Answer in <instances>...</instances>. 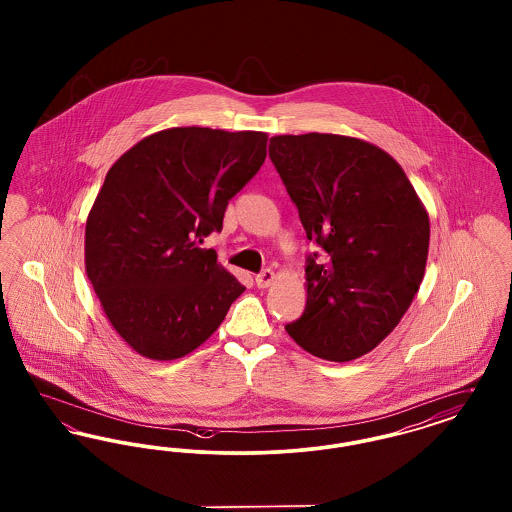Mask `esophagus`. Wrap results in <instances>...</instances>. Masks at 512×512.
<instances>
[{
  "instance_id": "obj_1",
  "label": "esophagus",
  "mask_w": 512,
  "mask_h": 512,
  "mask_svg": "<svg viewBox=\"0 0 512 512\" xmlns=\"http://www.w3.org/2000/svg\"><path fill=\"white\" fill-rule=\"evenodd\" d=\"M274 280H276V274L267 268V270H263L261 274H257L255 276V284H257V288H268V286H272L274 284Z\"/></svg>"
}]
</instances>
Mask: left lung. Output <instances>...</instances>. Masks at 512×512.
<instances>
[{
  "label": "left lung",
  "instance_id": "left-lung-1",
  "mask_svg": "<svg viewBox=\"0 0 512 512\" xmlns=\"http://www.w3.org/2000/svg\"><path fill=\"white\" fill-rule=\"evenodd\" d=\"M270 161L307 238V305L286 324L311 355L345 363L372 351L407 313L430 245V219L401 165L374 144L340 134L274 136Z\"/></svg>",
  "mask_w": 512,
  "mask_h": 512
}]
</instances>
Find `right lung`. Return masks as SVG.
I'll use <instances>...</instances> for the list:
<instances>
[{
	"instance_id": "add662e5",
	"label": "right lung",
	"mask_w": 512,
	"mask_h": 512,
	"mask_svg": "<svg viewBox=\"0 0 512 512\" xmlns=\"http://www.w3.org/2000/svg\"><path fill=\"white\" fill-rule=\"evenodd\" d=\"M265 132L176 126L130 147L86 220V274L111 326L153 361L197 349L244 286L199 245L267 157Z\"/></svg>"
}]
</instances>
